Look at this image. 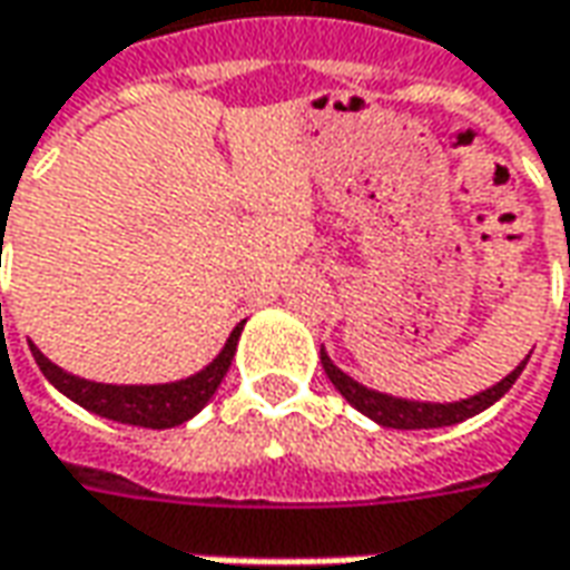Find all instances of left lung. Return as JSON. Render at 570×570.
Listing matches in <instances>:
<instances>
[{
	"mask_svg": "<svg viewBox=\"0 0 570 570\" xmlns=\"http://www.w3.org/2000/svg\"><path fill=\"white\" fill-rule=\"evenodd\" d=\"M320 360H323L328 382L335 384L337 391H341V397L347 400L353 410H360L363 415H368L372 422H379V425L397 428V431L446 428L456 425V422H465V419H472L478 412H484L488 406H493V403L515 384V379L521 375V368L528 366V360H521L500 384H493V387H488V391H481V394H474V397L469 400H456V403H419V400L379 394V391H372V387H363L360 382H353L351 375H344V372L328 360V353L325 351H320Z\"/></svg>",
	"mask_w": 570,
	"mask_h": 570,
	"instance_id": "1",
	"label": "left lung"
}]
</instances>
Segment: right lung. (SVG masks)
Segmentation results:
<instances>
[{"instance_id":"1","label":"right lung","mask_w":570,"mask_h":570,"mask_svg":"<svg viewBox=\"0 0 570 570\" xmlns=\"http://www.w3.org/2000/svg\"><path fill=\"white\" fill-rule=\"evenodd\" d=\"M242 325L245 323L235 325L233 335L226 341V347L219 351V356L210 366H204L202 372H195L191 379H183V382L170 384L86 382L80 375H70L65 368H58L52 360H46L37 344H30V353H33L37 366L42 368V375H46L65 397H70L73 403H80L82 410L96 412L101 419L124 422V425L176 428L183 425V422H188L195 412H202L204 403L217 394L223 375L233 366Z\"/></svg>"}]
</instances>
